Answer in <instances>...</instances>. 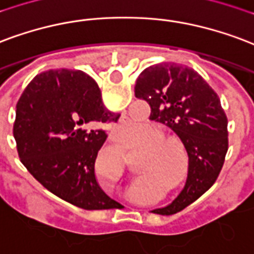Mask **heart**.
I'll list each match as a JSON object with an SVG mask.
<instances>
[{
	"instance_id": "heart-1",
	"label": "heart",
	"mask_w": 254,
	"mask_h": 254,
	"mask_svg": "<svg viewBox=\"0 0 254 254\" xmlns=\"http://www.w3.org/2000/svg\"><path fill=\"white\" fill-rule=\"evenodd\" d=\"M117 132L120 136L124 137L132 132V127L122 125L118 127ZM164 141L165 134L160 127L153 125L148 129V132L140 142V146L141 148L152 146V148L146 151L148 155L142 157L141 172L142 174L151 172V174L132 186L130 192L133 195L140 196L146 186L159 182L160 178L170 180L174 187H179L182 185V171H180L179 155H178L179 152H176L171 144H163ZM116 153H117V159H121V152L117 151Z\"/></svg>"
}]
</instances>
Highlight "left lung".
I'll return each instance as SVG.
<instances>
[{
	"mask_svg": "<svg viewBox=\"0 0 254 254\" xmlns=\"http://www.w3.org/2000/svg\"><path fill=\"white\" fill-rule=\"evenodd\" d=\"M136 98L151 106V121L171 127L189 155L183 190L168 206L152 210L172 215L206 192L222 170L226 156L227 117L217 93L192 68L159 63L142 71L134 86Z\"/></svg>",
	"mask_w": 254,
	"mask_h": 254,
	"instance_id": "left-lung-1",
	"label": "left lung"
}]
</instances>
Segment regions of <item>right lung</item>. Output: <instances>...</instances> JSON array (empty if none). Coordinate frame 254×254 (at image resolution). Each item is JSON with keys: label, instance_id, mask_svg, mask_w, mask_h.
<instances>
[{"label": "right lung", "instance_id": "obj_1", "mask_svg": "<svg viewBox=\"0 0 254 254\" xmlns=\"http://www.w3.org/2000/svg\"><path fill=\"white\" fill-rule=\"evenodd\" d=\"M118 118L103 106L98 84L89 75L44 71L17 102L13 136L20 160L48 191L76 207L117 208L121 204L97 180L95 161L108 136L94 127Z\"/></svg>", "mask_w": 254, "mask_h": 254}]
</instances>
